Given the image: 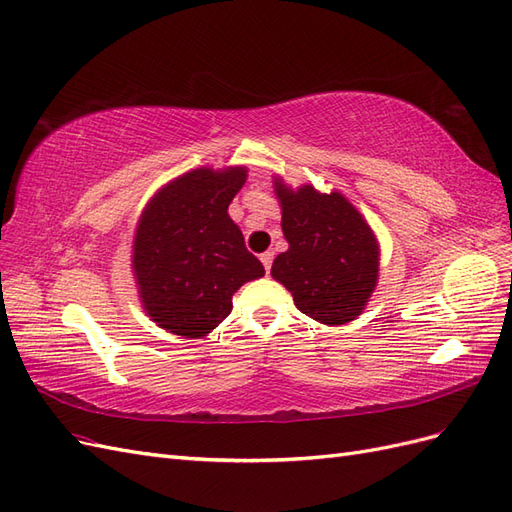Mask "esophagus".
Masks as SVG:
<instances>
[{"label":"esophagus","instance_id":"1","mask_svg":"<svg viewBox=\"0 0 512 512\" xmlns=\"http://www.w3.org/2000/svg\"><path fill=\"white\" fill-rule=\"evenodd\" d=\"M259 259H261V264H264L266 272H270V268H272V259H274V253H272V251H266V253H261V255H259Z\"/></svg>","mask_w":512,"mask_h":512}]
</instances>
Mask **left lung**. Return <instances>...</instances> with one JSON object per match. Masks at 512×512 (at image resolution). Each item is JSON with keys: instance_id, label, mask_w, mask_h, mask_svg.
Listing matches in <instances>:
<instances>
[{"instance_id": "8db88e82", "label": "left lung", "mask_w": 512, "mask_h": 512, "mask_svg": "<svg viewBox=\"0 0 512 512\" xmlns=\"http://www.w3.org/2000/svg\"><path fill=\"white\" fill-rule=\"evenodd\" d=\"M283 233L289 242L274 259L272 276L294 296L298 311L321 324L356 319L377 283L379 248L371 227L343 195L313 186L289 191L276 182Z\"/></svg>"}]
</instances>
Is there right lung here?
<instances>
[{"mask_svg":"<svg viewBox=\"0 0 512 512\" xmlns=\"http://www.w3.org/2000/svg\"><path fill=\"white\" fill-rule=\"evenodd\" d=\"M244 182V167L195 169L145 208L133 266L141 302L160 328L186 339L206 337L231 313V296L266 274L227 214Z\"/></svg>","mask_w":512,"mask_h":512,"instance_id":"right-lung-1","label":"right lung"}]
</instances>
